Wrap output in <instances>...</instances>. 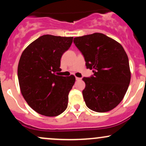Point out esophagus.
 <instances>
[{
  "mask_svg": "<svg viewBox=\"0 0 146 146\" xmlns=\"http://www.w3.org/2000/svg\"><path fill=\"white\" fill-rule=\"evenodd\" d=\"M75 79H76V80H82L81 78H78V77H76Z\"/></svg>",
  "mask_w": 146,
  "mask_h": 146,
  "instance_id": "1",
  "label": "esophagus"
}]
</instances>
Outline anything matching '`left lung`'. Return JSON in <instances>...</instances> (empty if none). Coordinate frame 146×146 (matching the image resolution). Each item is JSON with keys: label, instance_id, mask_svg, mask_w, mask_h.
Here are the masks:
<instances>
[{"label": "left lung", "instance_id": "obj_1", "mask_svg": "<svg viewBox=\"0 0 146 146\" xmlns=\"http://www.w3.org/2000/svg\"><path fill=\"white\" fill-rule=\"evenodd\" d=\"M75 46L82 53L87 68L93 70L82 94L88 108L105 113L124 98L131 78L128 58L121 44L101 33L76 37Z\"/></svg>", "mask_w": 146, "mask_h": 146}]
</instances>
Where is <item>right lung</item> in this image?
I'll list each match as a JSON object with an SVG mask.
<instances>
[{
    "label": "right lung",
    "mask_w": 146,
    "mask_h": 146,
    "mask_svg": "<svg viewBox=\"0 0 146 146\" xmlns=\"http://www.w3.org/2000/svg\"><path fill=\"white\" fill-rule=\"evenodd\" d=\"M73 37L44 35L28 45L18 66V78L23 98L36 113L46 117L62 113L74 84L73 75L60 76V59Z\"/></svg>",
    "instance_id": "1"
}]
</instances>
